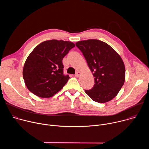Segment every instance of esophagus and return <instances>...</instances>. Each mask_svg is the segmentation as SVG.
Segmentation results:
<instances>
[{
  "label": "esophagus",
  "mask_w": 149,
  "mask_h": 149,
  "mask_svg": "<svg viewBox=\"0 0 149 149\" xmlns=\"http://www.w3.org/2000/svg\"><path fill=\"white\" fill-rule=\"evenodd\" d=\"M80 75H81V73L79 72H77L75 74V77H79L80 76Z\"/></svg>",
  "instance_id": "obj_1"
}]
</instances>
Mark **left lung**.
<instances>
[{
	"label": "left lung",
	"instance_id": "8db88e82",
	"mask_svg": "<svg viewBox=\"0 0 149 149\" xmlns=\"http://www.w3.org/2000/svg\"><path fill=\"white\" fill-rule=\"evenodd\" d=\"M94 77L95 84L86 93L94 101L104 103L113 99L125 81V66L120 55L105 42L97 39L77 42Z\"/></svg>",
	"mask_w": 149,
	"mask_h": 149
}]
</instances>
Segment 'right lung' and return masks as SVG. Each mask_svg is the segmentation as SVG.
<instances>
[{
  "instance_id": "obj_1",
  "label": "right lung",
  "mask_w": 149,
  "mask_h": 149,
  "mask_svg": "<svg viewBox=\"0 0 149 149\" xmlns=\"http://www.w3.org/2000/svg\"><path fill=\"white\" fill-rule=\"evenodd\" d=\"M75 47L70 41L49 40L39 44L27 58L23 77L28 89L42 98L59 91L70 78L63 74L62 59Z\"/></svg>"
}]
</instances>
